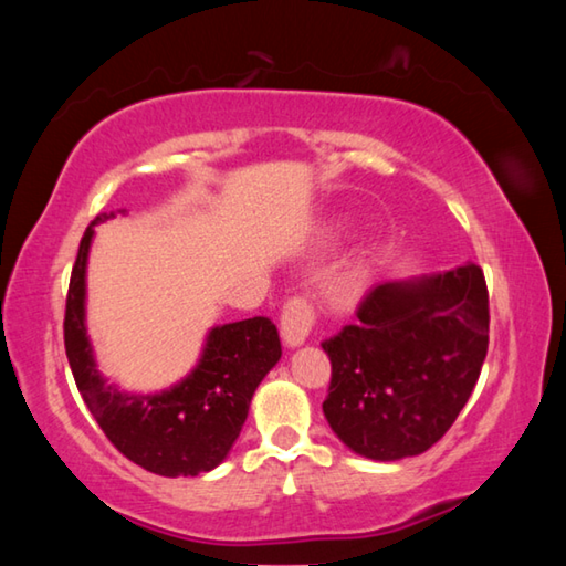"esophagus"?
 <instances>
[{
  "instance_id": "1",
  "label": "esophagus",
  "mask_w": 566,
  "mask_h": 566,
  "mask_svg": "<svg viewBox=\"0 0 566 566\" xmlns=\"http://www.w3.org/2000/svg\"><path fill=\"white\" fill-rule=\"evenodd\" d=\"M314 322H317L314 304L302 294L290 296L282 306V317H280V332L286 347H300V344L310 337Z\"/></svg>"
}]
</instances>
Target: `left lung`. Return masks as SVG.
<instances>
[{
  "label": "left lung",
  "instance_id": "8db88e82",
  "mask_svg": "<svg viewBox=\"0 0 566 566\" xmlns=\"http://www.w3.org/2000/svg\"><path fill=\"white\" fill-rule=\"evenodd\" d=\"M490 347V292L476 264L377 284L357 322L322 342L332 361L324 417L361 457L427 452L454 424Z\"/></svg>",
  "mask_w": 566,
  "mask_h": 566
}]
</instances>
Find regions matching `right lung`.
<instances>
[{"mask_svg": "<svg viewBox=\"0 0 566 566\" xmlns=\"http://www.w3.org/2000/svg\"><path fill=\"white\" fill-rule=\"evenodd\" d=\"M87 227L70 276L64 310V349L76 389L109 442L151 474L197 476L214 469L242 432L254 389L282 357V342L270 317L214 327L197 369L161 395H122L94 367L84 329V270L94 224Z\"/></svg>", "mask_w": 566, "mask_h": 566, "instance_id": "right-lung-1", "label": "right lung"}]
</instances>
